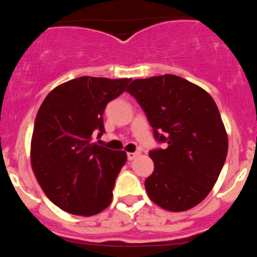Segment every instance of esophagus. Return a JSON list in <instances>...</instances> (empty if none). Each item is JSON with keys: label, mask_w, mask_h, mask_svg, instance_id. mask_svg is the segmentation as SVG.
<instances>
[{"label": "esophagus", "mask_w": 257, "mask_h": 257, "mask_svg": "<svg viewBox=\"0 0 257 257\" xmlns=\"http://www.w3.org/2000/svg\"><path fill=\"white\" fill-rule=\"evenodd\" d=\"M140 153H138V152H135V153H127V158H128V161H133L135 160L136 157L139 156Z\"/></svg>", "instance_id": "esophagus-1"}]
</instances>
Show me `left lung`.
Here are the masks:
<instances>
[{
	"mask_svg": "<svg viewBox=\"0 0 257 257\" xmlns=\"http://www.w3.org/2000/svg\"><path fill=\"white\" fill-rule=\"evenodd\" d=\"M145 112L154 138L166 149L149 152L153 174L145 180L149 198L180 212L201 203L219 178L228 135L207 91L174 74L134 79L126 90Z\"/></svg>",
	"mask_w": 257,
	"mask_h": 257,
	"instance_id": "1",
	"label": "left lung"
}]
</instances>
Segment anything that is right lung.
<instances>
[{
    "instance_id": "1",
    "label": "right lung",
    "mask_w": 257,
    "mask_h": 257,
    "mask_svg": "<svg viewBox=\"0 0 257 257\" xmlns=\"http://www.w3.org/2000/svg\"><path fill=\"white\" fill-rule=\"evenodd\" d=\"M131 78L78 77L56 86L41 104L31 142V163L47 198L65 212L92 216L105 210L124 151L92 143L103 135L106 104L126 90Z\"/></svg>"
}]
</instances>
